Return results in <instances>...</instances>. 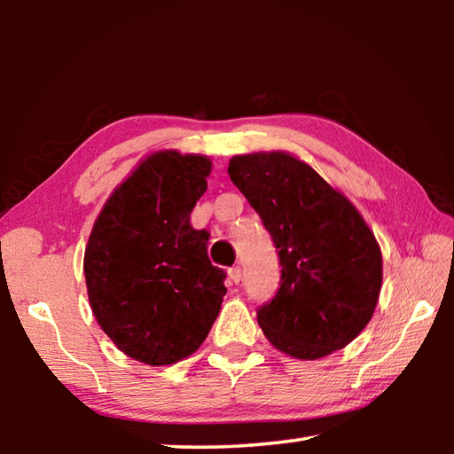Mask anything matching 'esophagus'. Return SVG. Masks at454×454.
Returning a JSON list of instances; mask_svg holds the SVG:
<instances>
[{
  "instance_id": "obj_1",
  "label": "esophagus",
  "mask_w": 454,
  "mask_h": 454,
  "mask_svg": "<svg viewBox=\"0 0 454 454\" xmlns=\"http://www.w3.org/2000/svg\"><path fill=\"white\" fill-rule=\"evenodd\" d=\"M228 276H230V280H232L234 284H238V282L242 280V268H240V266L230 268V270H228Z\"/></svg>"
}]
</instances>
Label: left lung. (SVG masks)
<instances>
[{"label":"left lung","instance_id":"1","mask_svg":"<svg viewBox=\"0 0 454 454\" xmlns=\"http://www.w3.org/2000/svg\"><path fill=\"white\" fill-rule=\"evenodd\" d=\"M230 180L258 212L280 260V288L258 309L264 336L284 355L317 360L371 322L382 254L347 196L286 152L234 156Z\"/></svg>","mask_w":454,"mask_h":454}]
</instances>
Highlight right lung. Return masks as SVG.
Listing matches in <instances>:
<instances>
[{
	"instance_id": "add662e5",
	"label": "right lung",
	"mask_w": 454,
	"mask_h": 454,
	"mask_svg": "<svg viewBox=\"0 0 454 454\" xmlns=\"http://www.w3.org/2000/svg\"><path fill=\"white\" fill-rule=\"evenodd\" d=\"M206 156L156 152L114 190L83 256L90 306L129 358L174 364L206 340L226 294L206 230L190 214L208 184Z\"/></svg>"
}]
</instances>
